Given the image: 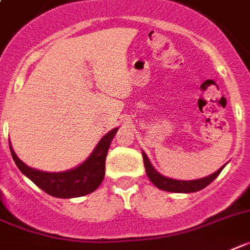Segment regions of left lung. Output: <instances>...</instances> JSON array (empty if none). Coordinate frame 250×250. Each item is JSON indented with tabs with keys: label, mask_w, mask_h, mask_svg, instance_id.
<instances>
[{
	"label": "left lung",
	"mask_w": 250,
	"mask_h": 250,
	"mask_svg": "<svg viewBox=\"0 0 250 250\" xmlns=\"http://www.w3.org/2000/svg\"><path fill=\"white\" fill-rule=\"evenodd\" d=\"M143 153V161H144V167H146V172H147V176L152 183H153L158 189L165 191H171V193H194V191H199L202 189L209 185L212 181L216 179V177L220 175V172L222 171L221 167L218 168L216 172L211 174L209 176L202 177V179H197V180H176V179H171V177L164 176L162 174H160L156 168L153 167V165L150 164L149 158L147 157V154Z\"/></svg>",
	"instance_id": "1"
}]
</instances>
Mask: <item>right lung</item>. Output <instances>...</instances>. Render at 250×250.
I'll list each match as a JSON object with an SVG mask.
<instances>
[{"instance_id": "1", "label": "right lung", "mask_w": 250, "mask_h": 250, "mask_svg": "<svg viewBox=\"0 0 250 250\" xmlns=\"http://www.w3.org/2000/svg\"><path fill=\"white\" fill-rule=\"evenodd\" d=\"M119 127L110 130L102 139L97 143L90 156L79 166L60 172H47L33 167H29L16 156L10 143L11 156L15 161L16 166L28 179L39 187L47 194L56 198H76L89 194L100 187L104 177L106 168V156L110 148L115 134Z\"/></svg>"}]
</instances>
